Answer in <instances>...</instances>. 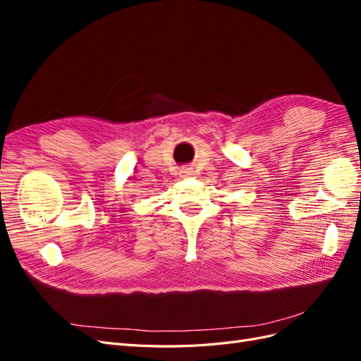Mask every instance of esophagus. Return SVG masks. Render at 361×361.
<instances>
[{"mask_svg":"<svg viewBox=\"0 0 361 361\" xmlns=\"http://www.w3.org/2000/svg\"><path fill=\"white\" fill-rule=\"evenodd\" d=\"M180 174H182V176H183V178H187V176H190V174H191V171H190L188 169H185V170H182V171H180Z\"/></svg>","mask_w":361,"mask_h":361,"instance_id":"1","label":"esophagus"}]
</instances>
